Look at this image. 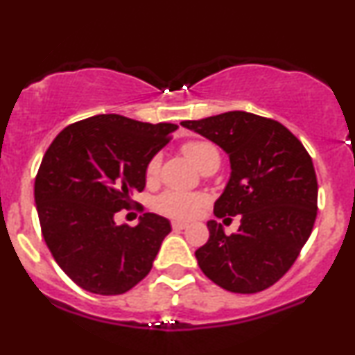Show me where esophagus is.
Listing matches in <instances>:
<instances>
[{
  "instance_id": "34e87169",
  "label": "esophagus",
  "mask_w": 355,
  "mask_h": 355,
  "mask_svg": "<svg viewBox=\"0 0 355 355\" xmlns=\"http://www.w3.org/2000/svg\"><path fill=\"white\" fill-rule=\"evenodd\" d=\"M172 228L175 232H182V230L189 228V223H183V221H172Z\"/></svg>"
}]
</instances>
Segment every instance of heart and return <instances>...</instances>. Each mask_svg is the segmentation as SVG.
Here are the masks:
<instances>
[{"label":"heart","instance_id":"b5f03b06","mask_svg":"<svg viewBox=\"0 0 355 355\" xmlns=\"http://www.w3.org/2000/svg\"><path fill=\"white\" fill-rule=\"evenodd\" d=\"M183 153L198 170L220 165V152L215 145L205 140H191L182 147ZM160 170V155H155L147 166V177L155 178ZM205 203V196L183 190H166L157 198V210L172 218H191Z\"/></svg>","mask_w":355,"mask_h":355}]
</instances>
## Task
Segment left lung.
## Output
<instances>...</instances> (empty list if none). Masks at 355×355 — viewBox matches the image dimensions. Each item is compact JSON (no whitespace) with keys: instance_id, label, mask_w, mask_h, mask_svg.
<instances>
[{"instance_id":"left-lung-1","label":"left lung","mask_w":355,"mask_h":355,"mask_svg":"<svg viewBox=\"0 0 355 355\" xmlns=\"http://www.w3.org/2000/svg\"><path fill=\"white\" fill-rule=\"evenodd\" d=\"M180 125L228 155L232 173L215 215H241L233 234L208 221L210 238L195 251L198 266L230 293L264 291L289 271L313 232L318 180L309 153L283 123L243 110Z\"/></svg>"}]
</instances>
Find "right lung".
Here are the masks:
<instances>
[{"instance_id":"obj_1","label":"right lung","mask_w":355,"mask_h":355,"mask_svg":"<svg viewBox=\"0 0 355 355\" xmlns=\"http://www.w3.org/2000/svg\"><path fill=\"white\" fill-rule=\"evenodd\" d=\"M178 129L117 114L66 127L42 157L34 202L51 254L76 284L94 294H123L152 270L170 221L145 213L139 225L115 223L145 189L147 166Z\"/></svg>"}]
</instances>
